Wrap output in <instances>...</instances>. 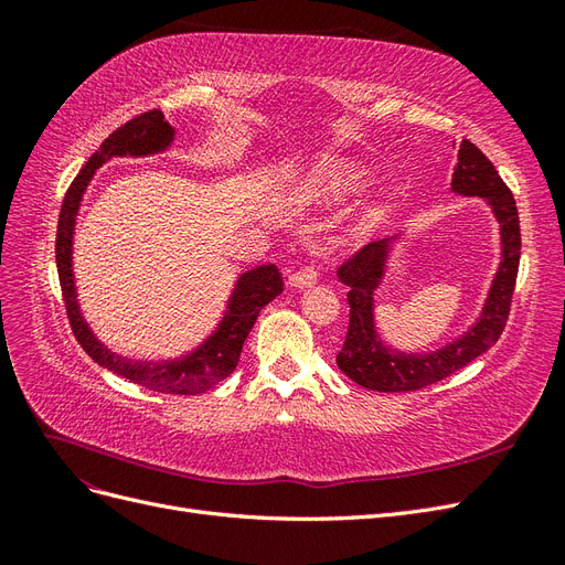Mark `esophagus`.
<instances>
[{
  "label": "esophagus",
  "instance_id": "esophagus-1",
  "mask_svg": "<svg viewBox=\"0 0 565 565\" xmlns=\"http://www.w3.org/2000/svg\"><path fill=\"white\" fill-rule=\"evenodd\" d=\"M318 282V268L316 266H303L289 276V285L295 287H311Z\"/></svg>",
  "mask_w": 565,
  "mask_h": 565
}]
</instances>
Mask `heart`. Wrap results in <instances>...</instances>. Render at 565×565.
<instances>
[{"instance_id": "heart-1", "label": "heart", "mask_w": 565, "mask_h": 565, "mask_svg": "<svg viewBox=\"0 0 565 565\" xmlns=\"http://www.w3.org/2000/svg\"><path fill=\"white\" fill-rule=\"evenodd\" d=\"M361 183V169L344 160H330L318 169L309 183H306V193L320 200H341L355 193Z\"/></svg>"}]
</instances>
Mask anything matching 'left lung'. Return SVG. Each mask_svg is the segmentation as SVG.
<instances>
[{
    "mask_svg": "<svg viewBox=\"0 0 565 565\" xmlns=\"http://www.w3.org/2000/svg\"><path fill=\"white\" fill-rule=\"evenodd\" d=\"M452 191L461 195L486 198L502 226V264L498 276H494L481 320L473 324L467 337L429 355L396 353L382 347L372 328V289L377 287L382 278L388 243L380 241L361 247L337 270L341 282L349 285L347 299L351 306L349 332L344 347L337 353V365L355 384L384 393L419 391L469 365L502 337L521 262V226L516 200L511 195L509 185L500 179L494 164L471 141H461L459 164L452 177Z\"/></svg>",
    "mask_w": 565,
    "mask_h": 565,
    "instance_id": "left-lung-1",
    "label": "left lung"
}]
</instances>
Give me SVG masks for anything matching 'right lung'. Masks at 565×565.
<instances>
[{"mask_svg": "<svg viewBox=\"0 0 565 565\" xmlns=\"http://www.w3.org/2000/svg\"><path fill=\"white\" fill-rule=\"evenodd\" d=\"M174 139V129L167 122L162 110H148L136 115L129 122L115 129L108 139L100 143V148L79 169V174L73 179L71 188L63 198V207L58 216V231H56V266H58V280L67 320L79 347L92 355L98 365L108 367L110 372L119 374L134 384H141L150 391L158 393H172V396H193L218 384L235 370L237 358L243 353V344L247 334L252 332L256 316L262 313L268 301L276 299L282 292V273L278 266H259L241 278L235 295L231 299V309L221 322V328L207 344L200 347L183 361L177 363H131L110 353L104 344H98L94 334L84 324L77 301H75V285H73V268H71V252H73V226L75 214L79 207V200L84 188L94 177L96 169L113 156H148L152 150H162Z\"/></svg>", "mask_w": 565, "mask_h": 565, "instance_id": "1", "label": "right lung"}]
</instances>
